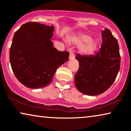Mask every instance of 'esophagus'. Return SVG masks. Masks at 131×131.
Wrapping results in <instances>:
<instances>
[{
    "label": "esophagus",
    "mask_w": 131,
    "mask_h": 131,
    "mask_svg": "<svg viewBox=\"0 0 131 131\" xmlns=\"http://www.w3.org/2000/svg\"><path fill=\"white\" fill-rule=\"evenodd\" d=\"M75 57L74 56V52L73 51H70V56H69V59L70 60H73Z\"/></svg>",
    "instance_id": "esophagus-1"
}]
</instances>
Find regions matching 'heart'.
Segmentation results:
<instances>
[{"label": "heart", "instance_id": "1", "mask_svg": "<svg viewBox=\"0 0 131 131\" xmlns=\"http://www.w3.org/2000/svg\"><path fill=\"white\" fill-rule=\"evenodd\" d=\"M90 39L91 37L90 36L86 34H79L78 35L69 38L68 41L75 45H81L80 47V51L83 54L88 55L93 52L97 47V43L95 41ZM83 43L84 44L83 45Z\"/></svg>", "mask_w": 131, "mask_h": 131}]
</instances>
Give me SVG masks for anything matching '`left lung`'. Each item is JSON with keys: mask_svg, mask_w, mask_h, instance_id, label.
I'll list each match as a JSON object with an SVG mask.
<instances>
[{"mask_svg": "<svg viewBox=\"0 0 131 131\" xmlns=\"http://www.w3.org/2000/svg\"><path fill=\"white\" fill-rule=\"evenodd\" d=\"M102 43L95 55L76 54L79 68L74 82L79 92L89 96L103 93L112 86L120 69L121 57L117 39L109 29L102 32Z\"/></svg>", "mask_w": 131, "mask_h": 131, "instance_id": "obj_1", "label": "left lung"}]
</instances>
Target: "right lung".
<instances>
[{"label": "right lung", "mask_w": 131, "mask_h": 131, "mask_svg": "<svg viewBox=\"0 0 131 131\" xmlns=\"http://www.w3.org/2000/svg\"><path fill=\"white\" fill-rule=\"evenodd\" d=\"M54 28L29 22L15 32L9 51L12 71L25 86L40 89L51 83L57 69L69 60L51 41Z\"/></svg>", "instance_id": "right-lung-1"}]
</instances>
